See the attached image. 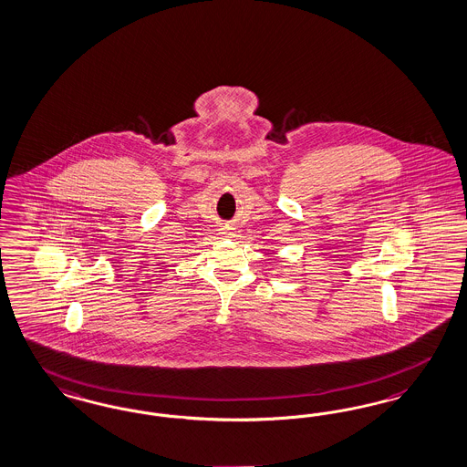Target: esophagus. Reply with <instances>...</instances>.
Segmentation results:
<instances>
[{
  "label": "esophagus",
  "instance_id": "obj_1",
  "mask_svg": "<svg viewBox=\"0 0 467 467\" xmlns=\"http://www.w3.org/2000/svg\"><path fill=\"white\" fill-rule=\"evenodd\" d=\"M224 233H225V234H227V233H229V231H227V229H225Z\"/></svg>",
  "mask_w": 467,
  "mask_h": 467
}]
</instances>
